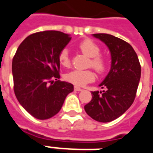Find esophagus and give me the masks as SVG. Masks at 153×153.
<instances>
[{"instance_id":"obj_1","label":"esophagus","mask_w":153,"mask_h":153,"mask_svg":"<svg viewBox=\"0 0 153 153\" xmlns=\"http://www.w3.org/2000/svg\"><path fill=\"white\" fill-rule=\"evenodd\" d=\"M74 90L77 91V92H80V91H82V90H83L81 88H79V87H78V86H74Z\"/></svg>"}]
</instances>
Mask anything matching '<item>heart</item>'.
<instances>
[{
    "mask_svg": "<svg viewBox=\"0 0 153 153\" xmlns=\"http://www.w3.org/2000/svg\"><path fill=\"white\" fill-rule=\"evenodd\" d=\"M78 48L80 51L86 55L88 57H91L89 61V66H92L98 72L103 73L106 69V58L101 56V48L97 43H95L91 39H85L80 42L78 45ZM58 60L60 65L63 67H70L71 61H70V53L67 48L61 49L58 55ZM96 74L92 70H73L70 73L65 74V79L70 83L83 86L88 83L93 82L95 79Z\"/></svg>",
    "mask_w": 153,
    "mask_h": 153,
    "instance_id": "b5f03b06",
    "label": "heart"
}]
</instances>
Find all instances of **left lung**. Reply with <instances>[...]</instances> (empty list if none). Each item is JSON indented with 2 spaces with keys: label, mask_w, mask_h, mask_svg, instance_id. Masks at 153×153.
Returning a JSON list of instances; mask_svg holds the SVG:
<instances>
[{
  "label": "left lung",
  "mask_w": 153,
  "mask_h": 153,
  "mask_svg": "<svg viewBox=\"0 0 153 153\" xmlns=\"http://www.w3.org/2000/svg\"><path fill=\"white\" fill-rule=\"evenodd\" d=\"M109 48L111 68L99 86L102 92H93L92 100L84 106L91 118L97 121H112L130 107L136 97L141 77V65L130 44L106 33H95Z\"/></svg>",
  "instance_id": "1"
}]
</instances>
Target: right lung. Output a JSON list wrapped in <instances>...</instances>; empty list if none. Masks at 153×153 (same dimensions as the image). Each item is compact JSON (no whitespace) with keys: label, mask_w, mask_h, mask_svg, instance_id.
<instances>
[{"label":"right lung","mask_w":153,"mask_h":153,"mask_svg":"<svg viewBox=\"0 0 153 153\" xmlns=\"http://www.w3.org/2000/svg\"><path fill=\"white\" fill-rule=\"evenodd\" d=\"M71 38L59 31L29 35L13 57L14 91L19 102L31 115L47 120L56 115L66 96L74 91L72 83L60 81L58 55Z\"/></svg>","instance_id":"right-lung-1"}]
</instances>
